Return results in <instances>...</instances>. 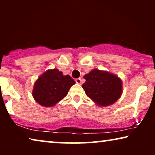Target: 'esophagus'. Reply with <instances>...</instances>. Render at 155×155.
Wrapping results in <instances>:
<instances>
[{"instance_id":"34e87169","label":"esophagus","mask_w":155,"mask_h":155,"mask_svg":"<svg viewBox=\"0 0 155 155\" xmlns=\"http://www.w3.org/2000/svg\"><path fill=\"white\" fill-rule=\"evenodd\" d=\"M75 82L77 84H81V78H77L75 80Z\"/></svg>"}]
</instances>
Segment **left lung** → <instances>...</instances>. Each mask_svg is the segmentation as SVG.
<instances>
[{"instance_id": "left-lung-1", "label": "left lung", "mask_w": 155, "mask_h": 155, "mask_svg": "<svg viewBox=\"0 0 155 155\" xmlns=\"http://www.w3.org/2000/svg\"><path fill=\"white\" fill-rule=\"evenodd\" d=\"M82 87L87 96L101 107L114 104L123 93V82L115 74L107 71L92 69L83 77Z\"/></svg>"}]
</instances>
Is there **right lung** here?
Instances as JSON below:
<instances>
[{
  "instance_id": "obj_1",
  "label": "right lung",
  "mask_w": 155,
  "mask_h": 155,
  "mask_svg": "<svg viewBox=\"0 0 155 155\" xmlns=\"http://www.w3.org/2000/svg\"><path fill=\"white\" fill-rule=\"evenodd\" d=\"M75 82L68 75H64L57 68L48 69L34 84L32 97L42 107H52L66 97Z\"/></svg>"
}]
</instances>
